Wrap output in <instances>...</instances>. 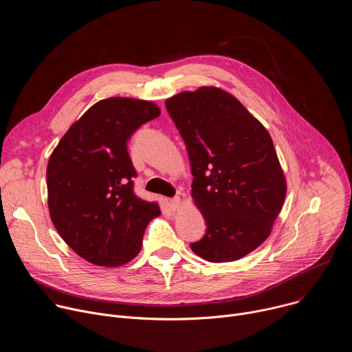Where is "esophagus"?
Listing matches in <instances>:
<instances>
[{"instance_id":"obj_1","label":"esophagus","mask_w":352,"mask_h":352,"mask_svg":"<svg viewBox=\"0 0 352 352\" xmlns=\"http://www.w3.org/2000/svg\"><path fill=\"white\" fill-rule=\"evenodd\" d=\"M179 206H181V199H179V197L175 196V197H173V199L168 200V208H170L171 210H178Z\"/></svg>"}]
</instances>
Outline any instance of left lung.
<instances>
[{
	"instance_id": "left-lung-1",
	"label": "left lung",
	"mask_w": 352,
	"mask_h": 352,
	"mask_svg": "<svg viewBox=\"0 0 352 352\" xmlns=\"http://www.w3.org/2000/svg\"><path fill=\"white\" fill-rule=\"evenodd\" d=\"M193 175L192 197L206 234L190 249L213 263L252 252L272 232L287 192L266 128L238 100L204 86L166 100Z\"/></svg>"
}]
</instances>
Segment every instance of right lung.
<instances>
[{
    "mask_svg": "<svg viewBox=\"0 0 352 352\" xmlns=\"http://www.w3.org/2000/svg\"><path fill=\"white\" fill-rule=\"evenodd\" d=\"M160 116L152 102L110 97L91 106L63 136L47 166L48 210L68 246L85 261L117 267L142 248L157 202L133 192L128 139Z\"/></svg>",
    "mask_w": 352,
    "mask_h": 352,
    "instance_id": "right-lung-1",
    "label": "right lung"
}]
</instances>
